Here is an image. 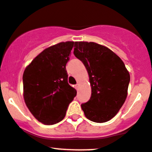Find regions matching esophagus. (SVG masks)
<instances>
[{"label": "esophagus", "instance_id": "34e87169", "mask_svg": "<svg viewBox=\"0 0 152 152\" xmlns=\"http://www.w3.org/2000/svg\"><path fill=\"white\" fill-rule=\"evenodd\" d=\"M79 86H80V84H79V83H77V84H76V88L77 89H79Z\"/></svg>", "mask_w": 152, "mask_h": 152}]
</instances>
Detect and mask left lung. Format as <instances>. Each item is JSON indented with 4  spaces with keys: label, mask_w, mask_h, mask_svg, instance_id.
<instances>
[{
    "label": "left lung",
    "mask_w": 152,
    "mask_h": 152,
    "mask_svg": "<svg viewBox=\"0 0 152 152\" xmlns=\"http://www.w3.org/2000/svg\"><path fill=\"white\" fill-rule=\"evenodd\" d=\"M73 54L85 66L92 89L89 101L81 105L84 115L92 122H108L127 98L130 73L119 56L97 43L76 41Z\"/></svg>",
    "instance_id": "obj_1"
}]
</instances>
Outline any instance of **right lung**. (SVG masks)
<instances>
[{
    "mask_svg": "<svg viewBox=\"0 0 152 152\" xmlns=\"http://www.w3.org/2000/svg\"><path fill=\"white\" fill-rule=\"evenodd\" d=\"M73 41L60 42L44 49L24 71L23 96L38 122L50 125L64 119L76 90L68 83L65 65Z\"/></svg>",
    "mask_w": 152,
    "mask_h": 152,
    "instance_id": "1",
    "label": "right lung"
}]
</instances>
